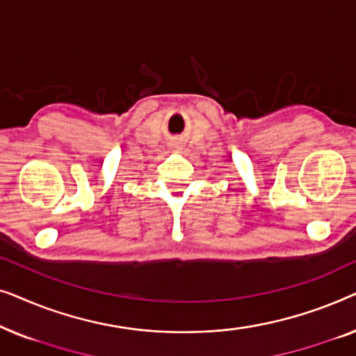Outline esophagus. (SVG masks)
<instances>
[{"instance_id":"1","label":"esophagus","mask_w":356,"mask_h":356,"mask_svg":"<svg viewBox=\"0 0 356 356\" xmlns=\"http://www.w3.org/2000/svg\"><path fill=\"white\" fill-rule=\"evenodd\" d=\"M173 147L177 149V150H181V149H183V145H181V144H173Z\"/></svg>"}]
</instances>
